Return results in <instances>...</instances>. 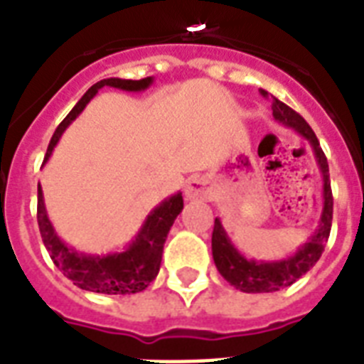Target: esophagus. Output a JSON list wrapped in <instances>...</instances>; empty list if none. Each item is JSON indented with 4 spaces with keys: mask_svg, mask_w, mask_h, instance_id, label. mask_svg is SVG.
Returning <instances> with one entry per match:
<instances>
[{
    "mask_svg": "<svg viewBox=\"0 0 364 364\" xmlns=\"http://www.w3.org/2000/svg\"><path fill=\"white\" fill-rule=\"evenodd\" d=\"M185 194H187L188 200H205L209 196L208 181L200 176L192 177L191 181L187 183V187H185Z\"/></svg>",
    "mask_w": 364,
    "mask_h": 364,
    "instance_id": "1",
    "label": "esophagus"
}]
</instances>
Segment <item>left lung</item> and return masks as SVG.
I'll return each mask as SVG.
<instances>
[{"label": "left lung", "instance_id": "obj_1", "mask_svg": "<svg viewBox=\"0 0 364 364\" xmlns=\"http://www.w3.org/2000/svg\"><path fill=\"white\" fill-rule=\"evenodd\" d=\"M259 93L264 97L269 95L267 91L264 90H259ZM273 115L279 123L299 132L312 146V151H314L318 166H320L321 177H323V211H321L320 226L314 232V235L294 256L280 259V262L247 259L243 254L233 247L228 233L224 232L220 220L215 218V228H213L211 237L215 265H217L218 273L223 274L230 284L235 286L241 291H247V294L279 291V289L286 288V286H291L295 280L301 279L305 273H309L310 269L316 265V262L320 259L323 249H326V243L331 233V223H333V192H331L329 164H327V156L320 147V141L316 138L314 131L310 129L309 123L297 112L291 110L288 105L280 102L274 97Z\"/></svg>", "mask_w": 364, "mask_h": 364}]
</instances>
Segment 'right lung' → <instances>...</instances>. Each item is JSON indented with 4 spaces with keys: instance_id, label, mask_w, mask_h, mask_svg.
I'll list each match as a JSON object with an SVG mask.
<instances>
[{
    "instance_id": "right-lung-1",
    "label": "right lung",
    "mask_w": 364,
    "mask_h": 364,
    "mask_svg": "<svg viewBox=\"0 0 364 364\" xmlns=\"http://www.w3.org/2000/svg\"><path fill=\"white\" fill-rule=\"evenodd\" d=\"M153 78L141 80H121V78H106L91 85L85 91V95L76 102V106L69 112L59 127L55 129L52 140H50L48 151L44 156V162L52 155V149L61 138L63 131L76 119V115L84 110L85 105L97 95V91L105 85L117 87L125 91H141L151 85ZM183 209L181 192L166 198L159 208L153 209L147 215L146 223L138 232L136 239L127 247L123 252L106 254V256H87V254H78L76 250L69 249L67 245L58 237L54 226L48 220L46 208H44L43 191L38 185V200H37V223L41 230L43 243L48 250L50 258L58 265V269L73 280V284L87 291L108 295H129L138 294L151 284L155 277L159 274L162 259V249L166 243L168 232L172 228L173 220Z\"/></svg>"
}]
</instances>
